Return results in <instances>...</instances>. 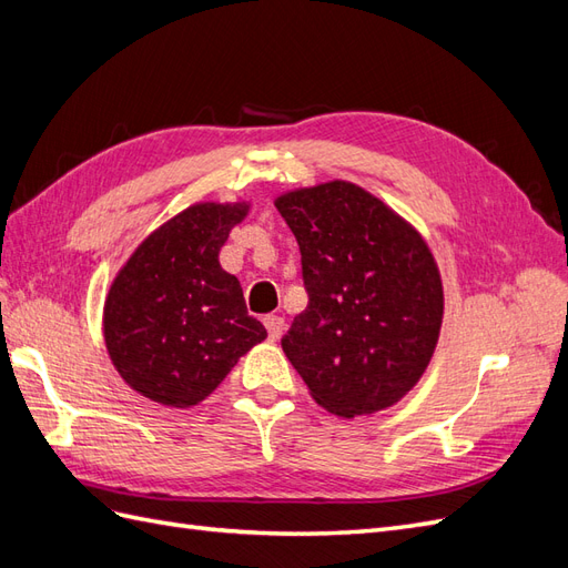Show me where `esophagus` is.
Listing matches in <instances>:
<instances>
[{"mask_svg":"<svg viewBox=\"0 0 568 568\" xmlns=\"http://www.w3.org/2000/svg\"><path fill=\"white\" fill-rule=\"evenodd\" d=\"M263 324H265L267 336H270L272 341H277V338L284 334V317H280V315H265Z\"/></svg>","mask_w":568,"mask_h":568,"instance_id":"obj_1","label":"esophagus"}]
</instances>
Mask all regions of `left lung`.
Returning a JSON list of instances; mask_svg holds the SVG:
<instances>
[{"label":"left lung","mask_w":568,"mask_h":568,"mask_svg":"<svg viewBox=\"0 0 568 568\" xmlns=\"http://www.w3.org/2000/svg\"><path fill=\"white\" fill-rule=\"evenodd\" d=\"M301 248L307 307L282 348L313 398L338 417L379 412L434 355L443 286L424 239L351 182L274 201Z\"/></svg>","instance_id":"left-lung-1"}]
</instances>
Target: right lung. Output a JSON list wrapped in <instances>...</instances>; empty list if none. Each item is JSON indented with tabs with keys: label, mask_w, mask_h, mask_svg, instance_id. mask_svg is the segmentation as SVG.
<instances>
[{
	"label": "right lung",
	"mask_w": 568,
	"mask_h": 568,
	"mask_svg": "<svg viewBox=\"0 0 568 568\" xmlns=\"http://www.w3.org/2000/svg\"><path fill=\"white\" fill-rule=\"evenodd\" d=\"M246 203H196L159 227L118 272L104 307L106 348L146 398L189 407L213 393L267 332L248 315L217 253Z\"/></svg>",
	"instance_id": "add662e5"
}]
</instances>
